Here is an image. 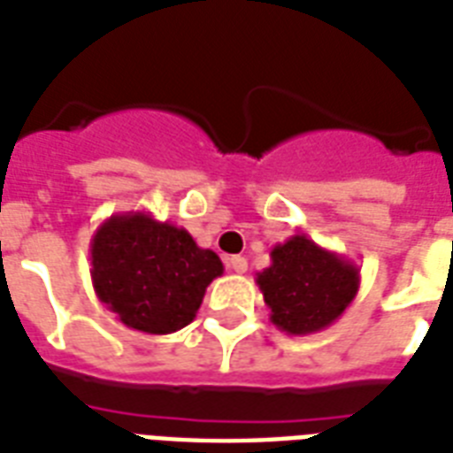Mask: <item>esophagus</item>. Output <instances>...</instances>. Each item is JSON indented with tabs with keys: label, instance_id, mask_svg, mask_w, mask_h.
<instances>
[{
	"label": "esophagus",
	"instance_id": "esophagus-1",
	"mask_svg": "<svg viewBox=\"0 0 453 453\" xmlns=\"http://www.w3.org/2000/svg\"><path fill=\"white\" fill-rule=\"evenodd\" d=\"M227 268L233 273H237V275H242V273H247L250 265H247V258L244 257H230L227 258Z\"/></svg>",
	"mask_w": 453,
	"mask_h": 453
}]
</instances>
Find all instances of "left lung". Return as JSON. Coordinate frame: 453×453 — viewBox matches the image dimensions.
Returning a JSON list of instances; mask_svg holds the SVG:
<instances>
[{
    "mask_svg": "<svg viewBox=\"0 0 453 453\" xmlns=\"http://www.w3.org/2000/svg\"><path fill=\"white\" fill-rule=\"evenodd\" d=\"M257 285L271 309V323L288 334L326 330L354 302L361 273L354 261L320 247L306 234H292L271 250V265L257 273Z\"/></svg>",
    "mask_w": 453,
    "mask_h": 453,
    "instance_id": "obj_1",
    "label": "left lung"
}]
</instances>
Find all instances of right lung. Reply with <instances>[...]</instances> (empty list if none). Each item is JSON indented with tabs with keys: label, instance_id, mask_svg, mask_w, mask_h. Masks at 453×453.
<instances>
[{
	"label": "right lung",
	"instance_id": "obj_1",
	"mask_svg": "<svg viewBox=\"0 0 453 453\" xmlns=\"http://www.w3.org/2000/svg\"><path fill=\"white\" fill-rule=\"evenodd\" d=\"M92 288L123 326L171 334L195 320L223 261L185 230L150 211L116 213L89 242Z\"/></svg>",
	"mask_w": 453,
	"mask_h": 453
}]
</instances>
